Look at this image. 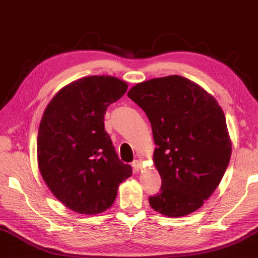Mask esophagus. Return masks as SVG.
I'll list each match as a JSON object with an SVG mask.
<instances>
[{
  "mask_svg": "<svg viewBox=\"0 0 258 258\" xmlns=\"http://www.w3.org/2000/svg\"><path fill=\"white\" fill-rule=\"evenodd\" d=\"M133 167H134V169H135L136 171H140V170L142 169V161L139 160V159L134 160V161H133Z\"/></svg>",
  "mask_w": 258,
  "mask_h": 258,
  "instance_id": "1",
  "label": "esophagus"
}]
</instances>
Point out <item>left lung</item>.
I'll return each instance as SVG.
<instances>
[{"instance_id":"left-lung-1","label":"left lung","mask_w":258,"mask_h":258,"mask_svg":"<svg viewBox=\"0 0 258 258\" xmlns=\"http://www.w3.org/2000/svg\"><path fill=\"white\" fill-rule=\"evenodd\" d=\"M127 97L151 122L160 191L155 211L180 218L201 208L222 180L232 153L224 112L212 94L181 76L137 83Z\"/></svg>"}]
</instances>
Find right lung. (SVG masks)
<instances>
[{
	"mask_svg": "<svg viewBox=\"0 0 258 258\" xmlns=\"http://www.w3.org/2000/svg\"><path fill=\"white\" fill-rule=\"evenodd\" d=\"M112 76H89L55 94L44 111L37 136L40 175L63 206L93 215L112 207L118 185L132 176L104 130V114L127 90Z\"/></svg>",
	"mask_w": 258,
	"mask_h": 258,
	"instance_id": "1",
	"label": "right lung"
}]
</instances>
